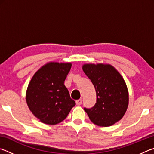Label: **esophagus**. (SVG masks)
<instances>
[{"label": "esophagus", "mask_w": 154, "mask_h": 154, "mask_svg": "<svg viewBox=\"0 0 154 154\" xmlns=\"http://www.w3.org/2000/svg\"><path fill=\"white\" fill-rule=\"evenodd\" d=\"M76 104L77 105H81L82 104V99H79V100H76Z\"/></svg>", "instance_id": "34e87169"}]
</instances>
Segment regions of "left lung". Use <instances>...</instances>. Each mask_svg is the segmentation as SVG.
Returning a JSON list of instances; mask_svg holds the SVG:
<instances>
[{"instance_id": "obj_1", "label": "left lung", "mask_w": 154, "mask_h": 154, "mask_svg": "<svg viewBox=\"0 0 154 154\" xmlns=\"http://www.w3.org/2000/svg\"><path fill=\"white\" fill-rule=\"evenodd\" d=\"M83 71L95 88L96 103L84 107L88 117L99 126H112L123 118L128 105V92L121 75L109 64H84Z\"/></svg>"}]
</instances>
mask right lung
I'll return each instance as SVG.
<instances>
[{
  "instance_id": "1",
  "label": "right lung",
  "mask_w": 154,
  "mask_h": 154,
  "mask_svg": "<svg viewBox=\"0 0 154 154\" xmlns=\"http://www.w3.org/2000/svg\"><path fill=\"white\" fill-rule=\"evenodd\" d=\"M71 63L49 62L34 75L26 92L31 112L44 124L55 125L66 118L75 102L64 84Z\"/></svg>"
}]
</instances>
